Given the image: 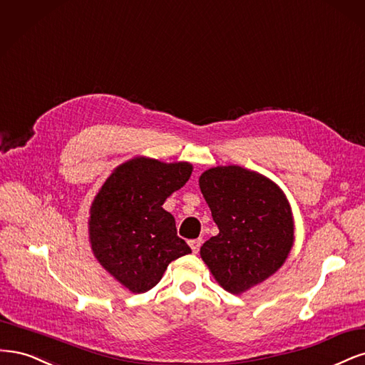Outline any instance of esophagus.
<instances>
[{
  "instance_id": "esophagus-1",
  "label": "esophagus",
  "mask_w": 365,
  "mask_h": 365,
  "mask_svg": "<svg viewBox=\"0 0 365 365\" xmlns=\"http://www.w3.org/2000/svg\"><path fill=\"white\" fill-rule=\"evenodd\" d=\"M200 245H202V240H200V238H197V240H191V241H190V247H191V250H192L194 253H198V250H200Z\"/></svg>"
}]
</instances>
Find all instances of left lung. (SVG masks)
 <instances>
[{
	"label": "left lung",
	"instance_id": "obj_1",
	"mask_svg": "<svg viewBox=\"0 0 365 365\" xmlns=\"http://www.w3.org/2000/svg\"><path fill=\"white\" fill-rule=\"evenodd\" d=\"M218 226L200 256L221 288L242 294L285 264L294 218L284 191L265 175L238 165L214 167L198 179Z\"/></svg>",
	"mask_w": 365,
	"mask_h": 365
}]
</instances>
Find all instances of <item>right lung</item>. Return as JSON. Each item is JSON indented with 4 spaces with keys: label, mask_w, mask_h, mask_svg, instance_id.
<instances>
[{
    "label": "right lung",
    "mask_w": 365,
    "mask_h": 365,
    "mask_svg": "<svg viewBox=\"0 0 365 365\" xmlns=\"http://www.w3.org/2000/svg\"><path fill=\"white\" fill-rule=\"evenodd\" d=\"M190 162L138 156L109 175L89 209V242L100 265L135 294L156 287L170 262L191 253L162 205L190 180Z\"/></svg>",
    "instance_id": "right-lung-1"
}]
</instances>
